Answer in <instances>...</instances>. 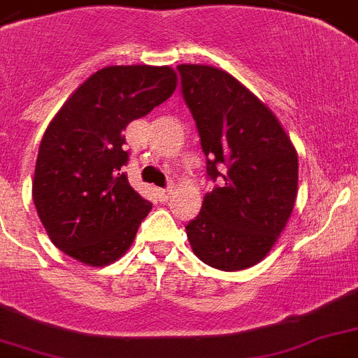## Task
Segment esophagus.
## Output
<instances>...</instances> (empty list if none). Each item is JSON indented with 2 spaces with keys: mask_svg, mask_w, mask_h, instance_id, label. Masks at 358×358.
<instances>
[{
  "mask_svg": "<svg viewBox=\"0 0 358 358\" xmlns=\"http://www.w3.org/2000/svg\"><path fill=\"white\" fill-rule=\"evenodd\" d=\"M171 195H173V189H171V187H167V189H157V196H159V201L162 202H167L169 199H171Z\"/></svg>",
  "mask_w": 358,
  "mask_h": 358,
  "instance_id": "obj_1",
  "label": "esophagus"
}]
</instances>
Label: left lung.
Returning <instances> with one entry per match:
<instances>
[{
	"label": "left lung",
	"mask_w": 358,
	"mask_h": 358,
	"mask_svg": "<svg viewBox=\"0 0 358 358\" xmlns=\"http://www.w3.org/2000/svg\"><path fill=\"white\" fill-rule=\"evenodd\" d=\"M182 94L219 178L185 227L191 249L208 266L239 271L269 255L288 223L299 182L289 135L260 98L234 76L208 64H180Z\"/></svg>",
	"instance_id": "8db88e82"
}]
</instances>
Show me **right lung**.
<instances>
[{"label": "right lung", "instance_id": "right-lung-1", "mask_svg": "<svg viewBox=\"0 0 358 358\" xmlns=\"http://www.w3.org/2000/svg\"><path fill=\"white\" fill-rule=\"evenodd\" d=\"M171 66H106L59 109L41 141L33 202L48 236L81 264H113L152 204L129 185L122 131L176 89Z\"/></svg>", "mask_w": 358, "mask_h": 358}]
</instances>
